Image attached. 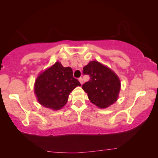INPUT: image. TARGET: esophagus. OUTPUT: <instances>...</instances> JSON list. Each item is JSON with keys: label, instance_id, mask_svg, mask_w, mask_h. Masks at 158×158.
Instances as JSON below:
<instances>
[{"label": "esophagus", "instance_id": "34e87169", "mask_svg": "<svg viewBox=\"0 0 158 158\" xmlns=\"http://www.w3.org/2000/svg\"><path fill=\"white\" fill-rule=\"evenodd\" d=\"M79 82H80V83H81V84H83V83H84V80H83L82 77H79Z\"/></svg>", "mask_w": 158, "mask_h": 158}]
</instances>
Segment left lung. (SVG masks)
I'll return each instance as SVG.
<instances>
[{
    "label": "left lung",
    "instance_id": "left-lung-1",
    "mask_svg": "<svg viewBox=\"0 0 158 158\" xmlns=\"http://www.w3.org/2000/svg\"><path fill=\"white\" fill-rule=\"evenodd\" d=\"M83 73L90 77L89 81L81 87L92 103L100 108H106L117 100L121 83L111 69L93 60L84 67Z\"/></svg>",
    "mask_w": 158,
    "mask_h": 158
}]
</instances>
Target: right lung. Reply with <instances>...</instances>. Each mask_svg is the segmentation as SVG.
<instances>
[{
    "label": "right lung",
    "instance_id": "1",
    "mask_svg": "<svg viewBox=\"0 0 158 158\" xmlns=\"http://www.w3.org/2000/svg\"><path fill=\"white\" fill-rule=\"evenodd\" d=\"M80 82L74 78L73 69L56 62L37 77L35 93L39 103L47 108L58 110L65 105L68 96Z\"/></svg>",
    "mask_w": 158,
    "mask_h": 158
}]
</instances>
